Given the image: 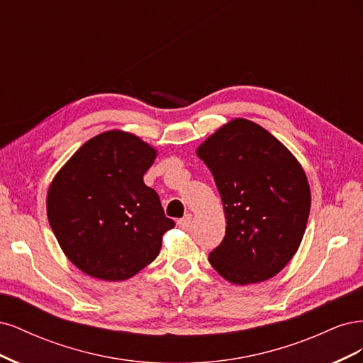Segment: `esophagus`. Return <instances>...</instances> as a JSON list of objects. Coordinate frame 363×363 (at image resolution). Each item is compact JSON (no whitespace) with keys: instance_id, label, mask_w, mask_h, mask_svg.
<instances>
[{"instance_id":"34e87169","label":"esophagus","mask_w":363,"mask_h":363,"mask_svg":"<svg viewBox=\"0 0 363 363\" xmlns=\"http://www.w3.org/2000/svg\"><path fill=\"white\" fill-rule=\"evenodd\" d=\"M191 221H192V215L191 213H188V215H184L183 218H180L179 221H177V225L180 227V228H188L189 227V224H191Z\"/></svg>"}]
</instances>
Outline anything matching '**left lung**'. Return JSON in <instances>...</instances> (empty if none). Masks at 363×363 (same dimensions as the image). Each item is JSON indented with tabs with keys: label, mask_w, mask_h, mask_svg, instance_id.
Returning a JSON list of instances; mask_svg holds the SVG:
<instances>
[{
	"label": "left lung",
	"mask_w": 363,
	"mask_h": 363,
	"mask_svg": "<svg viewBox=\"0 0 363 363\" xmlns=\"http://www.w3.org/2000/svg\"><path fill=\"white\" fill-rule=\"evenodd\" d=\"M211 169L227 219L208 262L235 284L276 276L298 250L311 212L307 177L269 131L238 118L196 150Z\"/></svg>",
	"instance_id": "8db88e82"
}]
</instances>
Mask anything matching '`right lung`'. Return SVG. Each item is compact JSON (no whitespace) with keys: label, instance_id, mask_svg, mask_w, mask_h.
<instances>
[{"label":"right lung","instance_id":"add662e5","mask_svg":"<svg viewBox=\"0 0 363 363\" xmlns=\"http://www.w3.org/2000/svg\"><path fill=\"white\" fill-rule=\"evenodd\" d=\"M156 155L138 136L111 130L87 140L54 177L51 230L87 276L127 280L159 256L163 233L175 224L144 183Z\"/></svg>","mask_w":363,"mask_h":363}]
</instances>
